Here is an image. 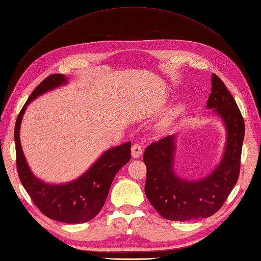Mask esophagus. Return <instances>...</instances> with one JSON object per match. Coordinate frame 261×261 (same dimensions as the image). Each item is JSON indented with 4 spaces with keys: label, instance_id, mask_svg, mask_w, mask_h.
Masks as SVG:
<instances>
[{
    "label": "esophagus",
    "instance_id": "esophagus-1",
    "mask_svg": "<svg viewBox=\"0 0 261 261\" xmlns=\"http://www.w3.org/2000/svg\"><path fill=\"white\" fill-rule=\"evenodd\" d=\"M143 154V148L140 144H134L132 147V156L134 159H138V158Z\"/></svg>",
    "mask_w": 261,
    "mask_h": 261
}]
</instances>
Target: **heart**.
<instances>
[{"label":"heart","instance_id":"1","mask_svg":"<svg viewBox=\"0 0 261 261\" xmlns=\"http://www.w3.org/2000/svg\"><path fill=\"white\" fill-rule=\"evenodd\" d=\"M181 112V107L180 106H176L173 108L171 111L169 112L167 118H165V123H171L173 120H175V118L178 116V114Z\"/></svg>","mask_w":261,"mask_h":261}]
</instances>
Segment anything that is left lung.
<instances>
[{
	"label": "left lung",
	"mask_w": 261,
	"mask_h": 261,
	"mask_svg": "<svg viewBox=\"0 0 261 261\" xmlns=\"http://www.w3.org/2000/svg\"><path fill=\"white\" fill-rule=\"evenodd\" d=\"M207 109L222 120L226 130L224 153L217 168L206 177L187 180L174 172L176 135L150 144L144 153L147 167L145 193L152 207L164 219L189 221L208 218L222 207L239 179L244 118L224 83L211 77Z\"/></svg>",
	"instance_id": "1"
}]
</instances>
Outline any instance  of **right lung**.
<instances>
[{"instance_id":"obj_1","label":"right lung","mask_w":261,"mask_h":261,"mask_svg":"<svg viewBox=\"0 0 261 261\" xmlns=\"http://www.w3.org/2000/svg\"><path fill=\"white\" fill-rule=\"evenodd\" d=\"M67 77L53 74L39 84L19 112L15 124L18 176L31 200L44 216L63 223H85L96 217L103 207L110 187L122 167L130 160L132 143L108 149L83 175L65 184H50L31 172L23 155L19 130L27 106L41 94L67 84Z\"/></svg>"}]
</instances>
